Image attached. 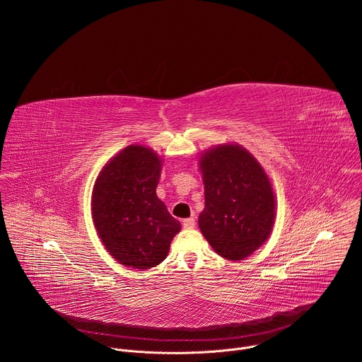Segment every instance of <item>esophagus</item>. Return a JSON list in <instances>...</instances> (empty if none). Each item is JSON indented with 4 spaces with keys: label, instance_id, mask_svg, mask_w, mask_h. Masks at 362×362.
Instances as JSON below:
<instances>
[{
    "label": "esophagus",
    "instance_id": "34e87169",
    "mask_svg": "<svg viewBox=\"0 0 362 362\" xmlns=\"http://www.w3.org/2000/svg\"><path fill=\"white\" fill-rule=\"evenodd\" d=\"M194 225H196L194 218H187L183 221V228H186V229H193Z\"/></svg>",
    "mask_w": 362,
    "mask_h": 362
}]
</instances>
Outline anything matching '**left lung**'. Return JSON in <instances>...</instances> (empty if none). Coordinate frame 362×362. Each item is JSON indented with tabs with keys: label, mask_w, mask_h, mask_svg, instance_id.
Here are the masks:
<instances>
[{
	"label": "left lung",
	"mask_w": 362,
	"mask_h": 362,
	"mask_svg": "<svg viewBox=\"0 0 362 362\" xmlns=\"http://www.w3.org/2000/svg\"><path fill=\"white\" fill-rule=\"evenodd\" d=\"M204 209L199 228L216 253L242 261L259 249L275 222V194L268 175L239 144H218L199 160Z\"/></svg>",
	"instance_id": "obj_1"
}]
</instances>
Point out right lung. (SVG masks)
<instances>
[{
    "label": "right lung",
    "mask_w": 362,
    "mask_h": 362,
    "mask_svg": "<svg viewBox=\"0 0 362 362\" xmlns=\"http://www.w3.org/2000/svg\"><path fill=\"white\" fill-rule=\"evenodd\" d=\"M162 159L150 147L130 144L98 173L91 196L95 230L115 259L148 269L166 259L180 222L158 197Z\"/></svg>",
    "instance_id": "1"
}]
</instances>
